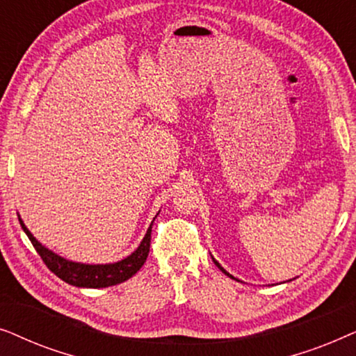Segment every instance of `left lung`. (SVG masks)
Returning <instances> with one entry per match:
<instances>
[{"label": "left lung", "instance_id": "1", "mask_svg": "<svg viewBox=\"0 0 356 356\" xmlns=\"http://www.w3.org/2000/svg\"><path fill=\"white\" fill-rule=\"evenodd\" d=\"M212 259H213V257H212ZM213 262H216V266H217V267H218V269H220V270H222V272H223V274H225V275H228V277H230V279H235V277H233V275H230V274H228V272H227V270H225V269H223V267H222V266H220V264H218V262H217V261H216V259H213ZM235 280H236V279H235Z\"/></svg>", "mask_w": 356, "mask_h": 356}]
</instances>
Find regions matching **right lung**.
I'll list each match as a JSON object with an SVG mask.
<instances>
[{"label": "right lung", "mask_w": 356, "mask_h": 356, "mask_svg": "<svg viewBox=\"0 0 356 356\" xmlns=\"http://www.w3.org/2000/svg\"><path fill=\"white\" fill-rule=\"evenodd\" d=\"M19 223H21L22 230L26 232L29 240H31L33 248L40 254L42 261L45 262L48 269L56 277H60L61 280H65L66 284L81 286V289H105V286L121 284V282L131 279L144 266V262L149 256L152 223H150L149 230L145 233L144 240L140 241L138 250L131 252L124 259L113 262V264H81V262L67 261L65 257L55 254L51 250L43 246L40 241H37L35 236L24 225L21 217H19Z\"/></svg>", "instance_id": "1"}]
</instances>
